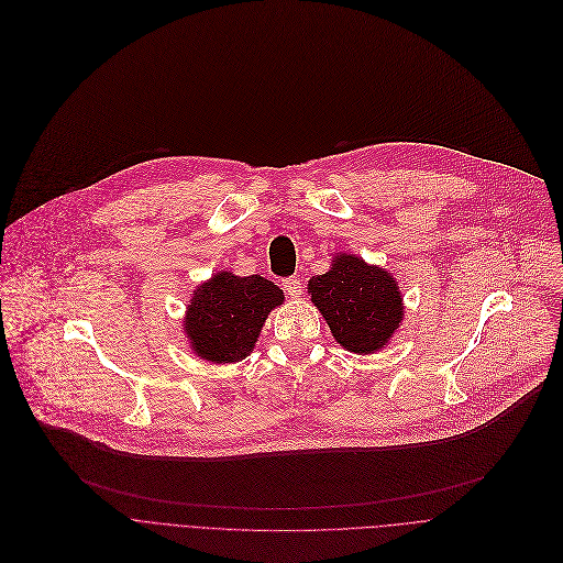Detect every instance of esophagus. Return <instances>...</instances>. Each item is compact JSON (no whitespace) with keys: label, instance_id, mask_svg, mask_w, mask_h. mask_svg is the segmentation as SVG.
<instances>
[{"label":"esophagus","instance_id":"esophagus-1","mask_svg":"<svg viewBox=\"0 0 563 563\" xmlns=\"http://www.w3.org/2000/svg\"><path fill=\"white\" fill-rule=\"evenodd\" d=\"M301 282L297 279V277H286L284 279V290H286V295H290L292 299H297V297H301Z\"/></svg>","mask_w":563,"mask_h":563}]
</instances>
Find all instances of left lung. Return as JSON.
<instances>
[{
  "label": "left lung",
  "instance_id": "left-lung-1",
  "mask_svg": "<svg viewBox=\"0 0 563 563\" xmlns=\"http://www.w3.org/2000/svg\"><path fill=\"white\" fill-rule=\"evenodd\" d=\"M308 292L334 342L357 355L386 349L404 317L395 277L355 255H334L330 271L308 282Z\"/></svg>",
  "mask_w": 563,
  "mask_h": 563
}]
</instances>
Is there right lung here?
<instances>
[{"label":"right lung","instance_id":"right-lung-1","mask_svg":"<svg viewBox=\"0 0 563 563\" xmlns=\"http://www.w3.org/2000/svg\"><path fill=\"white\" fill-rule=\"evenodd\" d=\"M282 301L279 286L260 275L219 271L192 292L184 319L188 344L206 362H240L253 353L268 312Z\"/></svg>","mask_w":563,"mask_h":563}]
</instances>
